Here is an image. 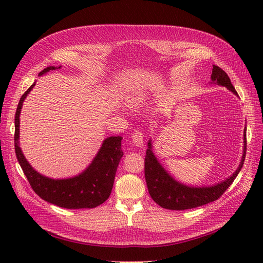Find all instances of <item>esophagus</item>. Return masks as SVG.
Returning <instances> with one entry per match:
<instances>
[{"label":"esophagus","mask_w":263,"mask_h":263,"mask_svg":"<svg viewBox=\"0 0 263 263\" xmlns=\"http://www.w3.org/2000/svg\"><path fill=\"white\" fill-rule=\"evenodd\" d=\"M133 144L137 147H142L144 146V135H142L140 132H135L132 136Z\"/></svg>","instance_id":"esophagus-1"}]
</instances>
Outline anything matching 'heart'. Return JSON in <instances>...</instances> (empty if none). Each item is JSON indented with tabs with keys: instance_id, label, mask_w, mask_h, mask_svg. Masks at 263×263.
<instances>
[{
	"instance_id": "heart-1",
	"label": "heart",
	"mask_w": 263,
	"mask_h": 263,
	"mask_svg": "<svg viewBox=\"0 0 263 263\" xmlns=\"http://www.w3.org/2000/svg\"><path fill=\"white\" fill-rule=\"evenodd\" d=\"M146 99V93H137L133 95V97L130 98V101L133 102H141L144 101Z\"/></svg>"
}]
</instances>
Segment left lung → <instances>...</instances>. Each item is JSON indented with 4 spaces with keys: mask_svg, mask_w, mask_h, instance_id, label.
Instances as JSON below:
<instances>
[{
    "mask_svg": "<svg viewBox=\"0 0 263 263\" xmlns=\"http://www.w3.org/2000/svg\"><path fill=\"white\" fill-rule=\"evenodd\" d=\"M210 83L225 86L230 92H233L236 97H238V93L236 92L232 82H230L229 77L224 70L217 66H213ZM246 130L247 127H245L243 129V149L241 160L236 171L227 179L216 183V184L208 186L186 185L184 183H181L180 181L174 179L164 169V166L160 163V161L158 160V158L154 154L153 140L150 138L148 141V149L145 158V178L149 194L153 197V200L158 205H160L161 208L173 211L194 209L216 201L230 186L242 168L247 149Z\"/></svg>",
    "mask_w": 263,
    "mask_h": 263,
    "instance_id": "1",
    "label": "left lung"
}]
</instances>
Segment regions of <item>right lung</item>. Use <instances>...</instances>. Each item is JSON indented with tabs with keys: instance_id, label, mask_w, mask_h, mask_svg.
<instances>
[{
	"instance_id": "right-lung-1",
	"label": "right lung",
	"mask_w": 263,
	"mask_h": 263,
	"mask_svg": "<svg viewBox=\"0 0 263 263\" xmlns=\"http://www.w3.org/2000/svg\"><path fill=\"white\" fill-rule=\"evenodd\" d=\"M59 67H47L39 77ZM36 81L23 94L15 114V153L21 168L35 193L44 201L69 210L93 209L104 203L112 192L115 174L119 161L123 157L121 136H110L102 142L98 154L91 163L77 176L65 179H52L36 171L24 156L20 146V117L23 103Z\"/></svg>"
}]
</instances>
